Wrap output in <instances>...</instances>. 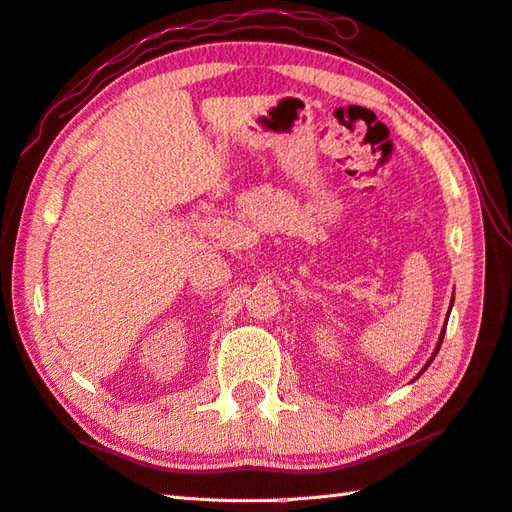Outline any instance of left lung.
<instances>
[{"label": "left lung", "instance_id": "left-lung-1", "mask_svg": "<svg viewBox=\"0 0 512 512\" xmlns=\"http://www.w3.org/2000/svg\"><path fill=\"white\" fill-rule=\"evenodd\" d=\"M451 308H453V297H451ZM449 308V310H451ZM447 321H449V317H447ZM447 321H444V325H442V332H440V336H438V345H436V350H433V354H431V358H429V361L427 363H424V367L420 369V374L416 376V378H420L422 374H424V369H427L431 363H433V358H436V354L440 352V345H442V339H444V332H447Z\"/></svg>", "mask_w": 512, "mask_h": 512}]
</instances>
